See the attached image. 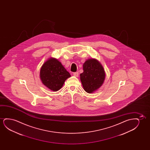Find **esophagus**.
<instances>
[{
    "label": "esophagus",
    "instance_id": "34e87169",
    "mask_svg": "<svg viewBox=\"0 0 150 150\" xmlns=\"http://www.w3.org/2000/svg\"><path fill=\"white\" fill-rule=\"evenodd\" d=\"M78 75H79L78 72H74V73H73V75L75 76V77H78Z\"/></svg>",
    "mask_w": 150,
    "mask_h": 150
}]
</instances>
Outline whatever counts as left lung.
I'll use <instances>...</instances> for the list:
<instances>
[{
    "label": "left lung",
    "mask_w": 150,
    "mask_h": 150,
    "mask_svg": "<svg viewBox=\"0 0 150 150\" xmlns=\"http://www.w3.org/2000/svg\"><path fill=\"white\" fill-rule=\"evenodd\" d=\"M83 70L80 76L84 91L92 93L100 88L105 77V70L100 63L95 59H88L83 64Z\"/></svg>",
    "instance_id": "left-lung-1"
}]
</instances>
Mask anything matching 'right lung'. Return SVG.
<instances>
[{"label":"right lung","instance_id":"1","mask_svg":"<svg viewBox=\"0 0 150 150\" xmlns=\"http://www.w3.org/2000/svg\"><path fill=\"white\" fill-rule=\"evenodd\" d=\"M70 73L57 59L50 58L43 64L40 71V78L45 86L54 92L62 88Z\"/></svg>","mask_w":150,"mask_h":150}]
</instances>
